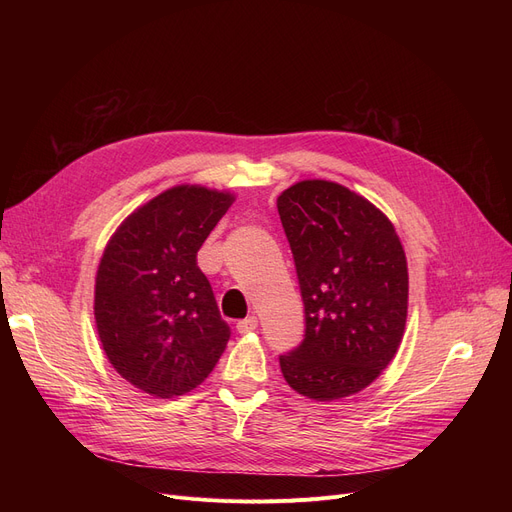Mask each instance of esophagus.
Returning <instances> with one entry per match:
<instances>
[{
  "label": "esophagus",
  "mask_w": 512,
  "mask_h": 512,
  "mask_svg": "<svg viewBox=\"0 0 512 512\" xmlns=\"http://www.w3.org/2000/svg\"><path fill=\"white\" fill-rule=\"evenodd\" d=\"M236 330L240 334H249V332H255L257 330V317L255 315H249L245 319H240L236 324Z\"/></svg>",
  "instance_id": "34e87169"
}]
</instances>
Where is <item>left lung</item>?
<instances>
[{
    "instance_id": "obj_1",
    "label": "left lung",
    "mask_w": 512,
    "mask_h": 512,
    "mask_svg": "<svg viewBox=\"0 0 512 512\" xmlns=\"http://www.w3.org/2000/svg\"><path fill=\"white\" fill-rule=\"evenodd\" d=\"M305 305V338L280 355L290 388L336 400L367 388L394 359L407 324V257L386 215L328 180L278 197Z\"/></svg>"
}]
</instances>
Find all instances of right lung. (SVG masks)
Wrapping results in <instances>:
<instances>
[{"mask_svg":"<svg viewBox=\"0 0 512 512\" xmlns=\"http://www.w3.org/2000/svg\"><path fill=\"white\" fill-rule=\"evenodd\" d=\"M234 197L176 186L128 215L101 257L95 324L126 382L161 398L197 388L222 357V319L197 253Z\"/></svg>","mask_w":512,"mask_h":512,"instance_id":"right-lung-1","label":"right lung"}]
</instances>
